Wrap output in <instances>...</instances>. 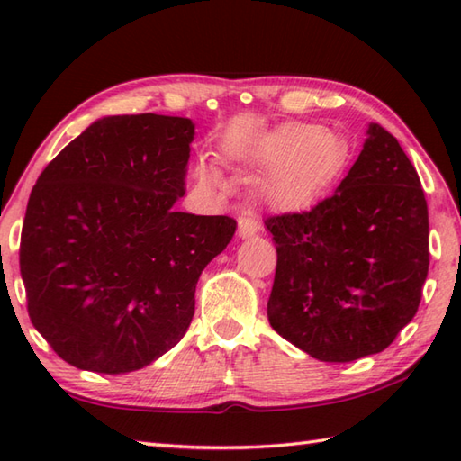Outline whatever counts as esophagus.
Returning <instances> with one entry per match:
<instances>
[{
    "label": "esophagus",
    "instance_id": "34e87169",
    "mask_svg": "<svg viewBox=\"0 0 461 461\" xmlns=\"http://www.w3.org/2000/svg\"><path fill=\"white\" fill-rule=\"evenodd\" d=\"M258 233H259V221L249 213L241 215L240 221H238V236L241 240H248V238L258 236Z\"/></svg>",
    "mask_w": 461,
    "mask_h": 461
}]
</instances>
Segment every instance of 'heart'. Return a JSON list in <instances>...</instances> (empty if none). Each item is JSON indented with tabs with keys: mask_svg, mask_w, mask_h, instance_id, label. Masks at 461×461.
Segmentation results:
<instances>
[{
	"mask_svg": "<svg viewBox=\"0 0 461 461\" xmlns=\"http://www.w3.org/2000/svg\"><path fill=\"white\" fill-rule=\"evenodd\" d=\"M241 162L261 170L256 195L279 212H301L317 203L345 172L348 146L340 134L315 124L285 122L253 140ZM198 180L221 185V174L210 164L200 166Z\"/></svg>",
	"mask_w": 461,
	"mask_h": 461,
	"instance_id": "heart-1",
	"label": "heart"
}]
</instances>
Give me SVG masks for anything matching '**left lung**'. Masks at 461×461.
Here are the masks:
<instances>
[{
  "mask_svg": "<svg viewBox=\"0 0 461 461\" xmlns=\"http://www.w3.org/2000/svg\"><path fill=\"white\" fill-rule=\"evenodd\" d=\"M277 246L267 317L322 362L384 350L414 319L428 277V203L402 146L370 122L357 162L311 212L266 220Z\"/></svg>",
  "mask_w": 461,
  "mask_h": 461,
  "instance_id": "left-lung-1",
  "label": "left lung"
}]
</instances>
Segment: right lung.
<instances>
[{
    "mask_svg": "<svg viewBox=\"0 0 461 461\" xmlns=\"http://www.w3.org/2000/svg\"><path fill=\"white\" fill-rule=\"evenodd\" d=\"M194 129L182 116H103L33 185L19 246L27 311L68 365L124 375L188 330L195 283L238 228L174 210Z\"/></svg>",
    "mask_w": 461,
    "mask_h": 461,
    "instance_id": "obj_1",
    "label": "right lung"
}]
</instances>
